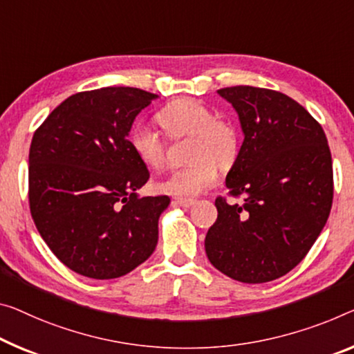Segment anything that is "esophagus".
Returning <instances> with one entry per match:
<instances>
[{"label": "esophagus", "mask_w": 354, "mask_h": 354, "mask_svg": "<svg viewBox=\"0 0 354 354\" xmlns=\"http://www.w3.org/2000/svg\"><path fill=\"white\" fill-rule=\"evenodd\" d=\"M174 203H176L177 205H180V207H183V209H189L196 204V201L194 199H187V198H176V199H174Z\"/></svg>", "instance_id": "1"}]
</instances>
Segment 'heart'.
I'll use <instances>...</instances> for the list:
<instances>
[{
	"instance_id": "b5f03b06",
	"label": "heart",
	"mask_w": 354,
	"mask_h": 354,
	"mask_svg": "<svg viewBox=\"0 0 354 354\" xmlns=\"http://www.w3.org/2000/svg\"><path fill=\"white\" fill-rule=\"evenodd\" d=\"M156 120L172 139L188 138V160L183 169L172 172L160 185L162 192L176 196H196L218 177V166L227 169L239 155V134L234 124L214 118V112L192 97L169 102L156 113ZM136 156L150 169L158 171L166 162V144L147 124H136L129 133Z\"/></svg>"
}]
</instances>
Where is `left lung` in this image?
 <instances>
[{
	"instance_id": "1",
	"label": "left lung",
	"mask_w": 354,
	"mask_h": 354,
	"mask_svg": "<svg viewBox=\"0 0 354 354\" xmlns=\"http://www.w3.org/2000/svg\"><path fill=\"white\" fill-rule=\"evenodd\" d=\"M218 95L242 127L226 187L243 203L215 199L205 253L231 279L266 283L295 269L323 231L333 207V158L322 124L290 96L250 85Z\"/></svg>"
}]
</instances>
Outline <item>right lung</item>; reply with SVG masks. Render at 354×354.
Here are the masks:
<instances>
[{"instance_id":"obj_1","label":"right lung","mask_w":354,"mask_h":354,"mask_svg":"<svg viewBox=\"0 0 354 354\" xmlns=\"http://www.w3.org/2000/svg\"><path fill=\"white\" fill-rule=\"evenodd\" d=\"M156 97L133 86L80 91L32 136L31 216L53 254L88 279L127 275L158 243L171 199L138 194L150 174L128 139L134 118Z\"/></svg>"}]
</instances>
